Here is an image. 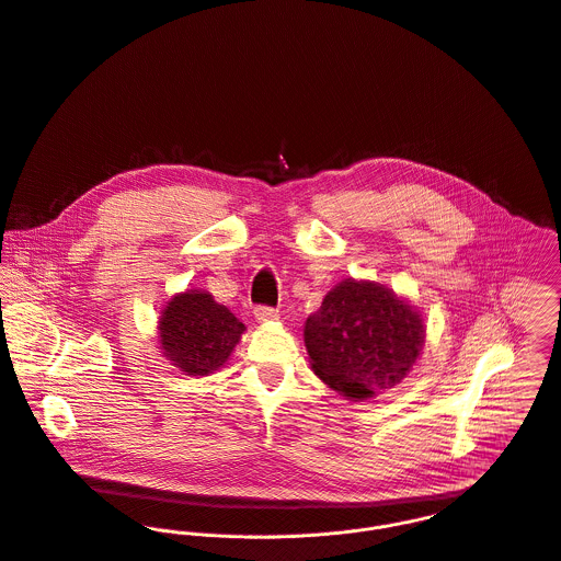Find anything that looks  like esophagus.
Here are the masks:
<instances>
[{
	"label": "esophagus",
	"mask_w": 561,
	"mask_h": 561,
	"mask_svg": "<svg viewBox=\"0 0 561 561\" xmlns=\"http://www.w3.org/2000/svg\"><path fill=\"white\" fill-rule=\"evenodd\" d=\"M253 314H255L257 321H273V319L279 317V312H277L275 308H271V306H257V308L253 310Z\"/></svg>",
	"instance_id": "esophagus-1"
}]
</instances>
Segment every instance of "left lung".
<instances>
[{"mask_svg": "<svg viewBox=\"0 0 561 561\" xmlns=\"http://www.w3.org/2000/svg\"><path fill=\"white\" fill-rule=\"evenodd\" d=\"M425 340L419 312L379 284L346 279L306 321L314 373L351 399L399 383Z\"/></svg>", "mask_w": 561, "mask_h": 561, "instance_id": "left-lung-1", "label": "left lung"}]
</instances>
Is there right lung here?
I'll return each instance as SVG.
<instances>
[{
  "instance_id": "add662e5",
  "label": "right lung",
  "mask_w": 561,
  "mask_h": 561,
  "mask_svg": "<svg viewBox=\"0 0 561 561\" xmlns=\"http://www.w3.org/2000/svg\"><path fill=\"white\" fill-rule=\"evenodd\" d=\"M244 325L208 293L188 290L169 301L160 319L164 355L186 375H208L224 366Z\"/></svg>"
}]
</instances>
